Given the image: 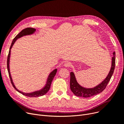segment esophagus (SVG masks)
<instances>
[{"label":"esophagus","instance_id":"34e87169","mask_svg":"<svg viewBox=\"0 0 124 124\" xmlns=\"http://www.w3.org/2000/svg\"><path fill=\"white\" fill-rule=\"evenodd\" d=\"M70 66H71V64H70V62H67L64 64V66L65 67H67V68L70 67Z\"/></svg>","mask_w":124,"mask_h":124}]
</instances>
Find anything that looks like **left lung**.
<instances>
[{
  "label": "left lung",
  "mask_w": 124,
  "mask_h": 124,
  "mask_svg": "<svg viewBox=\"0 0 124 124\" xmlns=\"http://www.w3.org/2000/svg\"><path fill=\"white\" fill-rule=\"evenodd\" d=\"M116 53L113 52L112 57L111 66L110 71L106 78L96 86L92 88H86L81 86L76 80L75 74L73 72L70 73V88L72 92L76 96L82 97H89L102 92L107 87L109 82L112 75L114 73L115 68Z\"/></svg>",
  "instance_id": "obj_1"
}]
</instances>
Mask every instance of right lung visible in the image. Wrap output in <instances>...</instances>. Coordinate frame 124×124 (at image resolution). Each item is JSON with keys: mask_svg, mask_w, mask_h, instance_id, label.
Segmentation results:
<instances>
[{"mask_svg": "<svg viewBox=\"0 0 124 124\" xmlns=\"http://www.w3.org/2000/svg\"><path fill=\"white\" fill-rule=\"evenodd\" d=\"M35 31H36V29L34 28H27L25 29H23V30L19 34H18L16 35V37L13 39V42H12V43H11V44L10 45V49H9V52H8V60H7V68H8V74H9V78L10 80V82H11V84H12L13 87H14L15 89L17 91H18L19 93L23 94V95H25L26 96H28V97H39V96H43V95H45V94L49 91L50 88L51 82H52L53 79H54V76H55L56 73L57 72V69H55L50 73V74L49 75V76L48 77L47 79L46 83L45 86L40 90L36 91H34V92H33L31 93H24V92H23L19 90L16 87L15 85H14L12 78H11V76L10 75V70H9V60H10V50H11V48H12V47H13V45L14 44L15 42H16V40L17 39L20 38L21 37H23V36H26V35H29L32 34Z\"/></svg>", "mask_w": 124, "mask_h": 124, "instance_id": "right-lung-1", "label": "right lung"}]
</instances>
